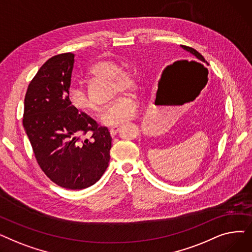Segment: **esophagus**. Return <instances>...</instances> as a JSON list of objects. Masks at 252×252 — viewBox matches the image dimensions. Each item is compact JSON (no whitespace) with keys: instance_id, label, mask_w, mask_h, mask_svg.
Returning a JSON list of instances; mask_svg holds the SVG:
<instances>
[{"instance_id":"esophagus-1","label":"esophagus","mask_w":252,"mask_h":252,"mask_svg":"<svg viewBox=\"0 0 252 252\" xmlns=\"http://www.w3.org/2000/svg\"><path fill=\"white\" fill-rule=\"evenodd\" d=\"M119 130V127L118 126H115V127H111L110 129H109V133H110V135L113 137V136H115L116 134H117V131Z\"/></svg>"}]
</instances>
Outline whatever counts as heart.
Here are the masks:
<instances>
[{
	"label": "heart",
	"instance_id": "1",
	"mask_svg": "<svg viewBox=\"0 0 252 252\" xmlns=\"http://www.w3.org/2000/svg\"><path fill=\"white\" fill-rule=\"evenodd\" d=\"M89 75L93 78H106L112 81L113 93L117 96L121 93L134 92L136 82L130 72L124 70L123 66L114 60L105 59L91 66ZM68 101L77 111L93 113L98 110L97 105L90 97L88 91L79 85H72L68 90ZM138 112V104L131 97H121L106 107L100 121L107 126H118L134 118Z\"/></svg>",
	"mask_w": 252,
	"mask_h": 252
}]
</instances>
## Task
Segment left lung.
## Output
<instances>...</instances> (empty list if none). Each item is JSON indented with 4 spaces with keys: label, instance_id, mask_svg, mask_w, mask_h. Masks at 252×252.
<instances>
[{
    "label": "left lung",
    "instance_id": "1",
    "mask_svg": "<svg viewBox=\"0 0 252 252\" xmlns=\"http://www.w3.org/2000/svg\"><path fill=\"white\" fill-rule=\"evenodd\" d=\"M182 48H183L184 50H186V51L190 52L193 56H195V57H196V58H195L196 60H198V61H202V62H206V60L204 59V57L200 54L199 52L196 51L195 49H193V48H191V47H188V46H184V45H182ZM206 63H207V62H206Z\"/></svg>",
    "mask_w": 252,
    "mask_h": 252
}]
</instances>
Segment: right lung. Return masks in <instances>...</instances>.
I'll list each match as a JSON object with an SVG mask.
<instances>
[{"label":"right lung","mask_w":252,"mask_h":252,"mask_svg":"<svg viewBox=\"0 0 252 252\" xmlns=\"http://www.w3.org/2000/svg\"><path fill=\"white\" fill-rule=\"evenodd\" d=\"M74 54L53 56L38 69L24 98L23 126L35 159L58 186L86 189L105 173L111 137L106 126L68 101Z\"/></svg>","instance_id":"obj_1"}]
</instances>
